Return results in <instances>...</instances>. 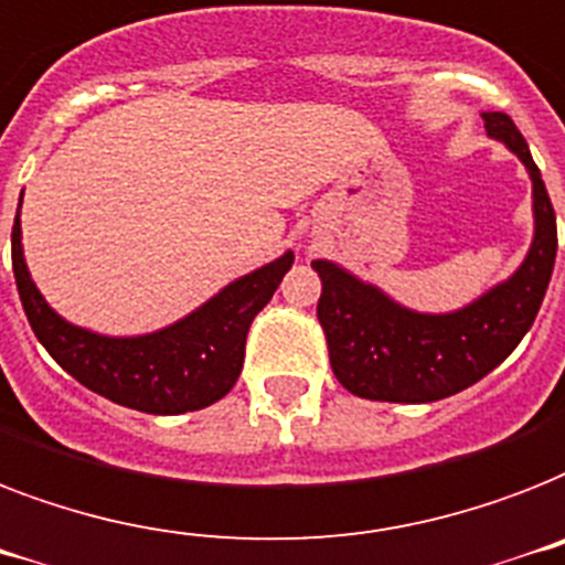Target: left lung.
I'll return each mask as SVG.
<instances>
[{"label":"left lung","instance_id":"left-lung-1","mask_svg":"<svg viewBox=\"0 0 565 565\" xmlns=\"http://www.w3.org/2000/svg\"><path fill=\"white\" fill-rule=\"evenodd\" d=\"M487 137L519 157L531 178L534 238L511 277L455 311H417L338 262L315 259L323 291L318 320L338 382L376 403H435L495 370L534 323L557 256V218L543 174L508 113H481Z\"/></svg>","mask_w":565,"mask_h":565}]
</instances>
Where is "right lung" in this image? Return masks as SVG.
Instances as JSON below:
<instances>
[{"label":"right lung","mask_w":565,"mask_h":565,"mask_svg":"<svg viewBox=\"0 0 565 565\" xmlns=\"http://www.w3.org/2000/svg\"><path fill=\"white\" fill-rule=\"evenodd\" d=\"M11 259L25 318L40 344L70 376L125 408L183 414L218 403L236 385L247 329L274 297L295 254L286 250L268 265L233 279L195 311L146 335H102L57 315L25 265L20 210L13 218Z\"/></svg>","instance_id":"1"}]
</instances>
